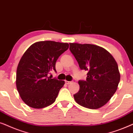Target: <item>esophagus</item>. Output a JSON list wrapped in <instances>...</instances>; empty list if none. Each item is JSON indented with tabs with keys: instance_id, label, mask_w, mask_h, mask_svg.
Here are the masks:
<instances>
[{
	"instance_id": "34e87169",
	"label": "esophagus",
	"mask_w": 133,
	"mask_h": 133,
	"mask_svg": "<svg viewBox=\"0 0 133 133\" xmlns=\"http://www.w3.org/2000/svg\"><path fill=\"white\" fill-rule=\"evenodd\" d=\"M65 83H66L67 84H70V83H72V81H67V80H65Z\"/></svg>"
}]
</instances>
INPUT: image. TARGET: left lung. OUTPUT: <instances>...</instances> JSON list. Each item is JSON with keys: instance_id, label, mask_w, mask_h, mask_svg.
I'll use <instances>...</instances> for the list:
<instances>
[{"instance_id": "1", "label": "left lung", "mask_w": 133, "mask_h": 133, "mask_svg": "<svg viewBox=\"0 0 133 133\" xmlns=\"http://www.w3.org/2000/svg\"><path fill=\"white\" fill-rule=\"evenodd\" d=\"M70 50L81 70H87L86 81H79L75 102L95 109L105 105L116 92L120 79L117 63L108 51L89 44L69 43Z\"/></svg>"}]
</instances>
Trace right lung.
<instances>
[{
  "label": "right lung",
  "instance_id": "1",
  "mask_svg": "<svg viewBox=\"0 0 133 133\" xmlns=\"http://www.w3.org/2000/svg\"><path fill=\"white\" fill-rule=\"evenodd\" d=\"M69 46L66 42L39 41L25 52L17 65L16 84L21 99L28 107L43 108L55 102L65 82L48 75L56 72V62Z\"/></svg>",
  "mask_w": 133,
  "mask_h": 133
}]
</instances>
